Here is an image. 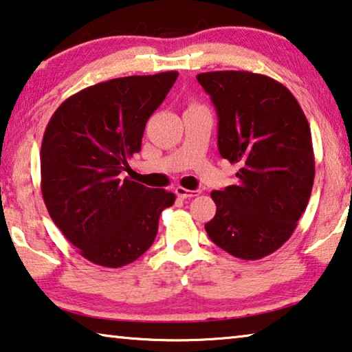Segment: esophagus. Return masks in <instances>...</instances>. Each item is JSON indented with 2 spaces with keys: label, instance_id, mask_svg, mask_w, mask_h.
Wrapping results in <instances>:
<instances>
[{
  "label": "esophagus",
  "instance_id": "1",
  "mask_svg": "<svg viewBox=\"0 0 352 352\" xmlns=\"http://www.w3.org/2000/svg\"><path fill=\"white\" fill-rule=\"evenodd\" d=\"M175 194L180 199H191V197L199 196L200 191H197V189H186V188L178 186V188H175Z\"/></svg>",
  "mask_w": 352,
  "mask_h": 352
}]
</instances>
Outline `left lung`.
I'll return each instance as SVG.
<instances>
[{
  "label": "left lung",
  "mask_w": 352,
  "mask_h": 352,
  "mask_svg": "<svg viewBox=\"0 0 352 352\" xmlns=\"http://www.w3.org/2000/svg\"><path fill=\"white\" fill-rule=\"evenodd\" d=\"M217 119V148L238 163L236 185L213 191L216 214L205 230L243 260L270 255L293 235L309 204L315 156L309 122L280 82L252 72L197 75Z\"/></svg>",
  "instance_id": "1"
}]
</instances>
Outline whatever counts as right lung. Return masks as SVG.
I'll use <instances>...</instances> for the list:
<instances>
[{
    "label": "right lung",
    "instance_id": "obj_1",
    "mask_svg": "<svg viewBox=\"0 0 352 352\" xmlns=\"http://www.w3.org/2000/svg\"><path fill=\"white\" fill-rule=\"evenodd\" d=\"M178 72L116 78L54 111L41 148L42 196L64 236L92 263L120 267L152 246L175 194L120 178Z\"/></svg>",
    "mask_w": 352,
    "mask_h": 352
}]
</instances>
